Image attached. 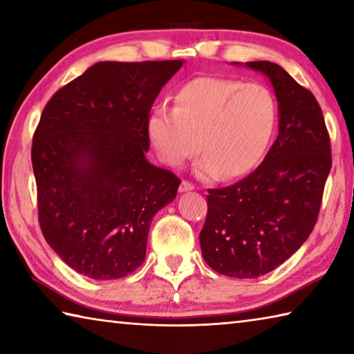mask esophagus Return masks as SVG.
<instances>
[{"label":"esophagus","instance_id":"1","mask_svg":"<svg viewBox=\"0 0 354 354\" xmlns=\"http://www.w3.org/2000/svg\"><path fill=\"white\" fill-rule=\"evenodd\" d=\"M194 189H195L194 184L189 183V181H183L181 185H179V192H190V190H194Z\"/></svg>","mask_w":354,"mask_h":354}]
</instances>
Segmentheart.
<instances>
[{"mask_svg":"<svg viewBox=\"0 0 354 354\" xmlns=\"http://www.w3.org/2000/svg\"><path fill=\"white\" fill-rule=\"evenodd\" d=\"M274 122L277 104L261 84L196 77L179 88L173 109L156 107L147 129L167 165L179 167L200 148L196 175L231 179L247 175L259 164Z\"/></svg>","mask_w":354,"mask_h":354,"instance_id":"1","label":"heart"}]
</instances>
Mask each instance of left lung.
Here are the masks:
<instances>
[{"mask_svg": "<svg viewBox=\"0 0 354 354\" xmlns=\"http://www.w3.org/2000/svg\"><path fill=\"white\" fill-rule=\"evenodd\" d=\"M239 65V62H237ZM270 80L278 100V137L242 181L209 189L200 232L206 263L225 277H262L306 242L331 170V145L319 103L278 64H245Z\"/></svg>", "mask_w": 354, "mask_h": 354, "instance_id": "1", "label": "left lung"}]
</instances>
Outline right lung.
I'll return each instance as SVG.
<instances>
[{
    "label": "right lung",
    "mask_w": 354,
    "mask_h": 354,
    "mask_svg": "<svg viewBox=\"0 0 354 354\" xmlns=\"http://www.w3.org/2000/svg\"><path fill=\"white\" fill-rule=\"evenodd\" d=\"M184 61L98 62L53 95L32 139L39 223L84 277L124 278L145 261L149 225L179 178L149 164L148 118Z\"/></svg>",
    "instance_id": "obj_1"
}]
</instances>
